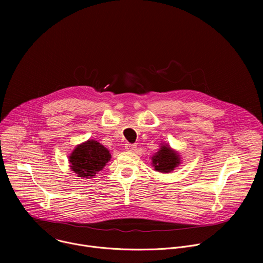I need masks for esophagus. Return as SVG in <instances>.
<instances>
[{"mask_svg": "<svg viewBox=\"0 0 263 263\" xmlns=\"http://www.w3.org/2000/svg\"><path fill=\"white\" fill-rule=\"evenodd\" d=\"M125 148L127 149V151H130V152H134L136 149V145L135 144H131V143H127L125 145Z\"/></svg>", "mask_w": 263, "mask_h": 263, "instance_id": "34e87169", "label": "esophagus"}]
</instances>
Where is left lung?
Listing matches in <instances>:
<instances>
[{"instance_id":"8db88e82","label":"left lung","mask_w":263,"mask_h":263,"mask_svg":"<svg viewBox=\"0 0 263 263\" xmlns=\"http://www.w3.org/2000/svg\"><path fill=\"white\" fill-rule=\"evenodd\" d=\"M152 166L156 172L167 174L172 173L181 164V157L176 149L172 148L167 142L160 143L158 152L152 157Z\"/></svg>"}]
</instances>
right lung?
I'll use <instances>...</instances> for the list:
<instances>
[{
    "label": "right lung",
    "instance_id": "1",
    "mask_svg": "<svg viewBox=\"0 0 263 263\" xmlns=\"http://www.w3.org/2000/svg\"><path fill=\"white\" fill-rule=\"evenodd\" d=\"M111 159V154L102 143L88 139L79 143L68 156L70 171L82 179L95 178Z\"/></svg>",
    "mask_w": 263,
    "mask_h": 263
}]
</instances>
